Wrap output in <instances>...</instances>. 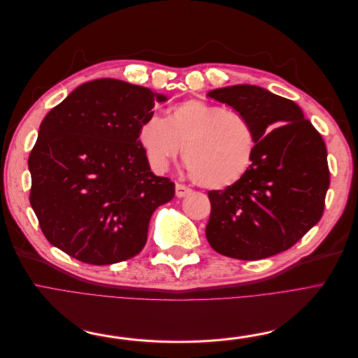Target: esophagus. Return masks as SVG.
I'll return each mask as SVG.
<instances>
[{"label": "esophagus", "mask_w": 358, "mask_h": 358, "mask_svg": "<svg viewBox=\"0 0 358 358\" xmlns=\"http://www.w3.org/2000/svg\"><path fill=\"white\" fill-rule=\"evenodd\" d=\"M175 191H176V196H178V198H183V196L189 195V194L192 192V189L188 188V186L183 185V183H176Z\"/></svg>", "instance_id": "esophagus-1"}]
</instances>
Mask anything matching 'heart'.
I'll use <instances>...</instances> for the list:
<instances>
[{"label":"heart","mask_w":358,"mask_h":358,"mask_svg":"<svg viewBox=\"0 0 358 358\" xmlns=\"http://www.w3.org/2000/svg\"><path fill=\"white\" fill-rule=\"evenodd\" d=\"M150 164L159 172L182 151L192 179L203 188L226 189L252 166L257 135L248 119L201 100H185L169 117L147 116L138 131Z\"/></svg>","instance_id":"b5f03b06"}]
</instances>
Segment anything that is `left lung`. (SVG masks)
<instances>
[{"label": "left lung", "mask_w": 358, "mask_h": 358, "mask_svg": "<svg viewBox=\"0 0 358 358\" xmlns=\"http://www.w3.org/2000/svg\"><path fill=\"white\" fill-rule=\"evenodd\" d=\"M208 96L242 113L257 135L248 173L223 191L208 192V243L242 261L290 249L325 208L329 167L322 135L293 100L262 87L237 84Z\"/></svg>", "instance_id": "8db88e82"}]
</instances>
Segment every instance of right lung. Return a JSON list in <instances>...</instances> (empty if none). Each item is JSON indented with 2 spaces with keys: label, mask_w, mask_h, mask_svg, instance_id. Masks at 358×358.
<instances>
[{
  "label": "right lung",
  "mask_w": 358,
  "mask_h": 358,
  "mask_svg": "<svg viewBox=\"0 0 358 358\" xmlns=\"http://www.w3.org/2000/svg\"><path fill=\"white\" fill-rule=\"evenodd\" d=\"M167 97L115 78L78 86L41 124L30 206L50 245L92 265L138 255L175 183L151 172L140 125Z\"/></svg>",
  "instance_id": "add662e5"
}]
</instances>
